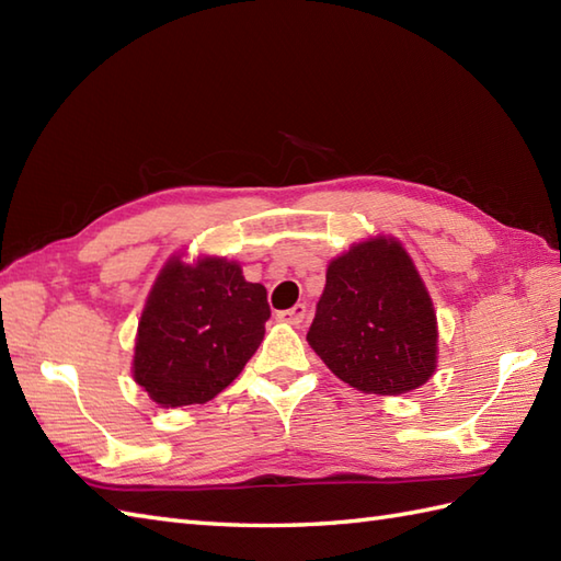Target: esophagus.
I'll use <instances>...</instances> for the list:
<instances>
[{"label":"esophagus","mask_w":561,"mask_h":561,"mask_svg":"<svg viewBox=\"0 0 561 561\" xmlns=\"http://www.w3.org/2000/svg\"><path fill=\"white\" fill-rule=\"evenodd\" d=\"M308 316V308L306 304H296L294 308H287V311H279L277 318L282 323H289V325H301Z\"/></svg>","instance_id":"1"}]
</instances>
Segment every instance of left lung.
I'll use <instances>...</instances> for the list:
<instances>
[{
  "mask_svg": "<svg viewBox=\"0 0 561 561\" xmlns=\"http://www.w3.org/2000/svg\"><path fill=\"white\" fill-rule=\"evenodd\" d=\"M306 340L332 374L364 392L400 396L434 376V304L400 241L368 238L330 262Z\"/></svg>",
  "mask_w": 561,
  "mask_h": 561,
  "instance_id": "8db88e82",
  "label": "left lung"
}]
</instances>
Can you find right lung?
<instances>
[{
    "mask_svg": "<svg viewBox=\"0 0 561 561\" xmlns=\"http://www.w3.org/2000/svg\"><path fill=\"white\" fill-rule=\"evenodd\" d=\"M267 289L241 265L171 257L153 282L137 328L133 374L161 408L217 398L265 337Z\"/></svg>",
    "mask_w": 561,
    "mask_h": 561,
    "instance_id": "right-lung-1",
    "label": "right lung"
}]
</instances>
